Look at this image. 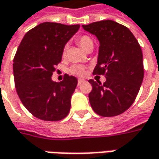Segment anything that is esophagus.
<instances>
[{"instance_id": "1", "label": "esophagus", "mask_w": 159, "mask_h": 159, "mask_svg": "<svg viewBox=\"0 0 159 159\" xmlns=\"http://www.w3.org/2000/svg\"><path fill=\"white\" fill-rule=\"evenodd\" d=\"M84 82V79H78V82H77V84H78V86L82 84Z\"/></svg>"}]
</instances>
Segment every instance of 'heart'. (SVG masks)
<instances>
[{
    "label": "heart",
    "instance_id": "1",
    "mask_svg": "<svg viewBox=\"0 0 159 159\" xmlns=\"http://www.w3.org/2000/svg\"><path fill=\"white\" fill-rule=\"evenodd\" d=\"M75 40H76V42H77L80 46H81V47H82L83 49H84L85 51H86L89 47H93V41H92V39H90L89 36H87V35L79 36V37H77V38L75 39ZM67 48H68L67 46H65V47H63V51H62L63 56H65V55H66ZM70 72L74 75H84V66H81V65H74V66H72V67H71V69H70Z\"/></svg>",
    "mask_w": 159,
    "mask_h": 159
}]
</instances>
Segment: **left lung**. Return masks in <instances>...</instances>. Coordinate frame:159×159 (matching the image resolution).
Returning <instances> with one entry per match:
<instances>
[{"instance_id":"obj_1","label":"left lung","mask_w":159,"mask_h":159,"mask_svg":"<svg viewBox=\"0 0 159 159\" xmlns=\"http://www.w3.org/2000/svg\"><path fill=\"white\" fill-rule=\"evenodd\" d=\"M99 41L94 75H105L107 81L89 80V94L93 111L103 117H112L127 111L134 103L143 80V52L129 28L112 20L83 25Z\"/></svg>"}]
</instances>
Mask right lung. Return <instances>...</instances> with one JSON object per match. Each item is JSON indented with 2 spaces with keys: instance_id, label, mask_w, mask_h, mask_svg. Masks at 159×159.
<instances>
[{
  "instance_id": "1",
  "label": "right lung",
  "mask_w": 159,
  "mask_h": 159,
  "mask_svg": "<svg viewBox=\"0 0 159 159\" xmlns=\"http://www.w3.org/2000/svg\"><path fill=\"white\" fill-rule=\"evenodd\" d=\"M79 28L42 23L25 34L17 48L13 61L16 92L26 109L40 120L57 121L69 114L77 79L66 74L56 83L51 77L61 61L63 47Z\"/></svg>"
}]
</instances>
